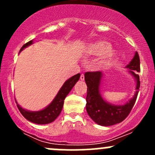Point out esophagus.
Returning a JSON list of instances; mask_svg holds the SVG:
<instances>
[{
    "instance_id": "esophagus-1",
    "label": "esophagus",
    "mask_w": 155,
    "mask_h": 155,
    "mask_svg": "<svg viewBox=\"0 0 155 155\" xmlns=\"http://www.w3.org/2000/svg\"><path fill=\"white\" fill-rule=\"evenodd\" d=\"M80 80H81V81H84V80H85V75H84V74L81 75V76H80Z\"/></svg>"
}]
</instances>
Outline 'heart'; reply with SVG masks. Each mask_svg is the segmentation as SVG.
<instances>
[{
	"label": "heart",
	"mask_w": 155,
	"mask_h": 155,
	"mask_svg": "<svg viewBox=\"0 0 155 155\" xmlns=\"http://www.w3.org/2000/svg\"><path fill=\"white\" fill-rule=\"evenodd\" d=\"M112 49L110 43L104 40L89 43L86 47L87 54L90 56H101L98 65L105 68L112 66L118 58L117 51Z\"/></svg>",
	"instance_id": "obj_1"
}]
</instances>
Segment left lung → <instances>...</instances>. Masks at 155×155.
<instances>
[{"mask_svg": "<svg viewBox=\"0 0 155 155\" xmlns=\"http://www.w3.org/2000/svg\"><path fill=\"white\" fill-rule=\"evenodd\" d=\"M128 72L134 77L136 92L134 97L124 105H114L107 102L101 94V82L104 74L102 72H87L85 81L87 85L86 110L90 118L101 126H112L121 123L127 117L138 95L140 87V61L138 53L136 51L134 58L125 67Z\"/></svg>", "mask_w": 155, "mask_h": 155, "instance_id": "left-lung-1", "label": "left lung"}]
</instances>
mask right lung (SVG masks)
Instances as JSON below:
<instances>
[{
  "label": "right lung",
  "instance_id": "right-lung-1",
  "mask_svg": "<svg viewBox=\"0 0 155 155\" xmlns=\"http://www.w3.org/2000/svg\"><path fill=\"white\" fill-rule=\"evenodd\" d=\"M33 43H34L33 40H31L28 43H25L20 49V51H22L24 48L28 47V46L32 45ZM79 78H80V73H78V74L68 79L61 87L59 91L58 92L57 95L54 98V100L51 101V104L42 110L28 111L27 109H23L21 106L18 105L17 101H15L18 110L20 111L21 115L31 122L35 123L37 124H46L52 122L60 115L62 108H63L65 97L70 93L75 84L79 81Z\"/></svg>",
  "mask_w": 155,
  "mask_h": 155
}]
</instances>
